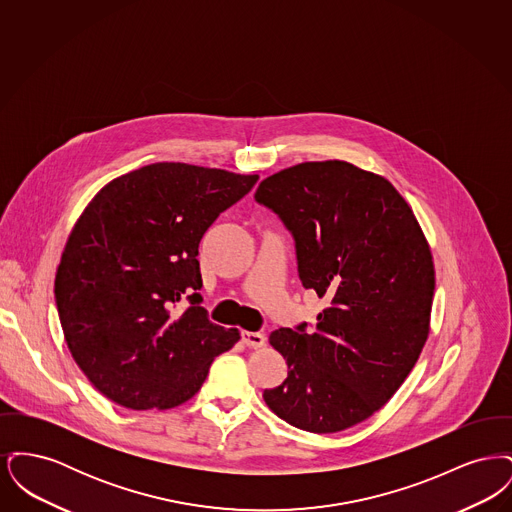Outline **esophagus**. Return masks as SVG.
<instances>
[{"label": "esophagus", "mask_w": 512, "mask_h": 512, "mask_svg": "<svg viewBox=\"0 0 512 512\" xmlns=\"http://www.w3.org/2000/svg\"><path fill=\"white\" fill-rule=\"evenodd\" d=\"M242 341L247 347H263L267 338L261 332H242Z\"/></svg>", "instance_id": "obj_1"}]
</instances>
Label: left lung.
Instances as JSON below:
<instances>
[{
  "label": "left lung",
  "instance_id": "8db88e82",
  "mask_svg": "<svg viewBox=\"0 0 512 512\" xmlns=\"http://www.w3.org/2000/svg\"><path fill=\"white\" fill-rule=\"evenodd\" d=\"M255 201L292 234L305 290L328 303L313 328L270 334L288 378L263 399L295 428L341 432L390 401L426 343L436 286L430 247L390 182L345 161L276 172Z\"/></svg>",
  "mask_w": 512,
  "mask_h": 512
}]
</instances>
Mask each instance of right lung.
I'll return each mask as SVG.
<instances>
[{
  "mask_svg": "<svg viewBox=\"0 0 512 512\" xmlns=\"http://www.w3.org/2000/svg\"><path fill=\"white\" fill-rule=\"evenodd\" d=\"M259 176L155 163L109 182L74 224L55 305L76 365L132 411L194 397L215 357L240 340L201 307L197 247Z\"/></svg>",
  "mask_w": 512,
  "mask_h": 512,
  "instance_id": "obj_1",
  "label": "right lung"
}]
</instances>
